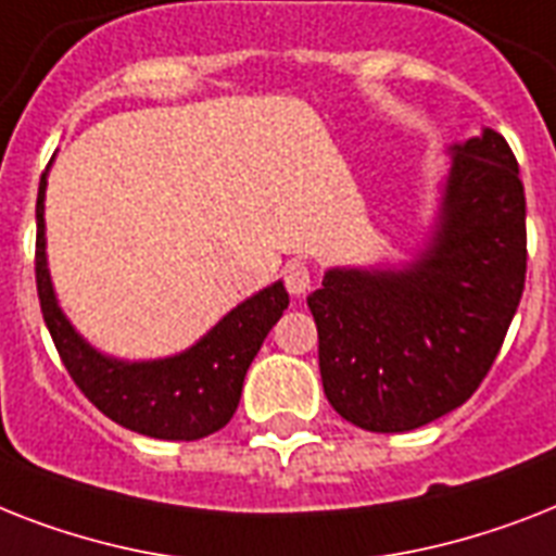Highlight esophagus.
Wrapping results in <instances>:
<instances>
[{"mask_svg":"<svg viewBox=\"0 0 556 556\" xmlns=\"http://www.w3.org/2000/svg\"><path fill=\"white\" fill-rule=\"evenodd\" d=\"M282 279H286V288L294 296L305 294V291L312 288V270H308V265L300 260L288 262L286 270H282Z\"/></svg>","mask_w":556,"mask_h":556,"instance_id":"esophagus-1","label":"esophagus"}]
</instances>
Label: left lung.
<instances>
[{"mask_svg": "<svg viewBox=\"0 0 556 556\" xmlns=\"http://www.w3.org/2000/svg\"><path fill=\"white\" fill-rule=\"evenodd\" d=\"M427 233L406 260L334 265L308 294L329 404L369 432L453 413L491 369L526 288V190L484 126L450 143Z\"/></svg>", "mask_w": 556, "mask_h": 556, "instance_id": "left-lung-1", "label": "left lung"}]
</instances>
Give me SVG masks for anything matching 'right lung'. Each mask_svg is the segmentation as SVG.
<instances>
[{
	"label": "right lung",
	"instance_id": "1",
	"mask_svg": "<svg viewBox=\"0 0 556 556\" xmlns=\"http://www.w3.org/2000/svg\"><path fill=\"white\" fill-rule=\"evenodd\" d=\"M48 169L37 192V291L46 326L74 383L106 418L150 439L195 441L222 430L239 406L244 375L262 340L288 308L282 279L233 305L185 352L150 361L106 355L74 329L56 300L46 251Z\"/></svg>",
	"mask_w": 556,
	"mask_h": 556
}]
</instances>
